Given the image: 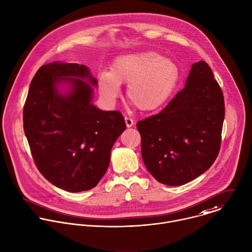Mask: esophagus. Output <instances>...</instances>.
Here are the masks:
<instances>
[{
  "label": "esophagus",
  "mask_w": 252,
  "mask_h": 252,
  "mask_svg": "<svg viewBox=\"0 0 252 252\" xmlns=\"http://www.w3.org/2000/svg\"><path fill=\"white\" fill-rule=\"evenodd\" d=\"M125 123H126V126L128 127V128H130V127H132L133 125H134V120L132 119V118H130V117H125Z\"/></svg>",
  "instance_id": "34e87169"
}]
</instances>
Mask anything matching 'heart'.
<instances>
[{"mask_svg":"<svg viewBox=\"0 0 252 252\" xmlns=\"http://www.w3.org/2000/svg\"><path fill=\"white\" fill-rule=\"evenodd\" d=\"M180 77L178 65L155 52H137L114 60L110 72L98 75V91L107 102L120 94V84H128L127 96L142 111L161 107L171 96Z\"/></svg>","mask_w":252,"mask_h":252,"instance_id":"obj_1","label":"heart"}]
</instances>
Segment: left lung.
<instances>
[{
  "instance_id": "obj_1",
  "label": "left lung",
  "mask_w": 252,
  "mask_h": 252,
  "mask_svg": "<svg viewBox=\"0 0 252 252\" xmlns=\"http://www.w3.org/2000/svg\"><path fill=\"white\" fill-rule=\"evenodd\" d=\"M225 117L224 95L209 65L192 64L186 86L165 108L137 123L144 163L157 181L187 184L216 160Z\"/></svg>"
}]
</instances>
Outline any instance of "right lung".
Masks as SVG:
<instances>
[{
  "mask_svg": "<svg viewBox=\"0 0 252 252\" xmlns=\"http://www.w3.org/2000/svg\"><path fill=\"white\" fill-rule=\"evenodd\" d=\"M63 82L72 86L66 94L57 90ZM96 83L83 64L55 62L38 69L24 103L23 129L35 164L50 183L66 191L97 185L115 141L126 129L120 111H102L92 103L90 84Z\"/></svg>",
  "mask_w": 252,
  "mask_h": 252,
  "instance_id": "add662e5",
  "label": "right lung"
}]
</instances>
